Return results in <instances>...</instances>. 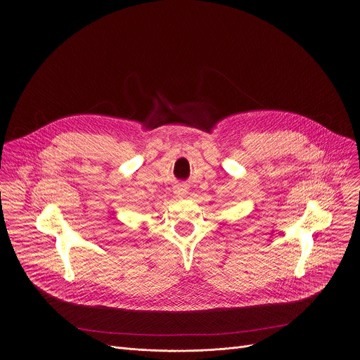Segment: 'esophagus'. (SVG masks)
<instances>
[{"mask_svg": "<svg viewBox=\"0 0 360 360\" xmlns=\"http://www.w3.org/2000/svg\"><path fill=\"white\" fill-rule=\"evenodd\" d=\"M186 192H188V188H186L185 185H179V186L175 189V193H176V196H178V198L185 196V195H186Z\"/></svg>", "mask_w": 360, "mask_h": 360, "instance_id": "obj_1", "label": "esophagus"}]
</instances>
